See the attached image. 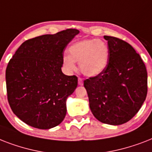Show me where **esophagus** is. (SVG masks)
<instances>
[{
  "mask_svg": "<svg viewBox=\"0 0 152 152\" xmlns=\"http://www.w3.org/2000/svg\"><path fill=\"white\" fill-rule=\"evenodd\" d=\"M78 84H79V85H80V86H82L83 84V80H82L80 77H79V78H78Z\"/></svg>",
  "mask_w": 152,
  "mask_h": 152,
  "instance_id": "1",
  "label": "esophagus"
}]
</instances>
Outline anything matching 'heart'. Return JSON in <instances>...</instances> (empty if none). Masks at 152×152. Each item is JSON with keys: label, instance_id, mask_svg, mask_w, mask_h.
I'll list each match as a JSON object with an SVG mask.
<instances>
[{"label": "heart", "instance_id": "1", "mask_svg": "<svg viewBox=\"0 0 152 152\" xmlns=\"http://www.w3.org/2000/svg\"><path fill=\"white\" fill-rule=\"evenodd\" d=\"M69 56L63 57V64L69 72L76 70L78 62L80 72L89 77L99 76L107 66L110 49L104 41L85 39L72 44L69 48Z\"/></svg>", "mask_w": 152, "mask_h": 152}]
</instances>
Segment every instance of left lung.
Returning <instances> with one entry per match:
<instances>
[{
  "label": "left lung",
  "mask_w": 152,
  "mask_h": 152,
  "mask_svg": "<svg viewBox=\"0 0 152 152\" xmlns=\"http://www.w3.org/2000/svg\"><path fill=\"white\" fill-rule=\"evenodd\" d=\"M108 42L107 66L99 76L83 82L90 109L99 121L122 125L140 110L148 92V72L144 61L131 45L104 36Z\"/></svg>",
  "instance_id": "obj_1"
}]
</instances>
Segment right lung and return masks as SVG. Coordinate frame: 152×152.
Returning a JSON list of instances; mask_svg holds the SVG:
<instances>
[{
    "instance_id": "obj_1",
    "label": "right lung",
    "mask_w": 152,
    "mask_h": 152,
    "mask_svg": "<svg viewBox=\"0 0 152 152\" xmlns=\"http://www.w3.org/2000/svg\"><path fill=\"white\" fill-rule=\"evenodd\" d=\"M80 33L67 29L25 41L6 69L8 103L27 125L49 129L60 125L66 115V100L77 87L76 76L61 71L67 45Z\"/></svg>"
}]
</instances>
